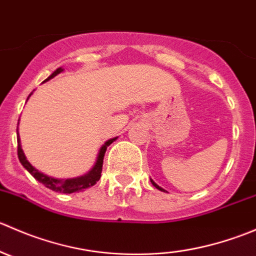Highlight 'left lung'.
Listing matches in <instances>:
<instances>
[{
  "mask_svg": "<svg viewBox=\"0 0 256 256\" xmlns=\"http://www.w3.org/2000/svg\"><path fill=\"white\" fill-rule=\"evenodd\" d=\"M150 180H151V183H152V184H154V187H156V188H157V190H162V192H166V193H168V192H167V190H164V188H162V187H160V186H158V184H157V183H156V182H154V180H152V178H150Z\"/></svg>",
  "mask_w": 256,
  "mask_h": 256,
  "instance_id": "8db88e82",
  "label": "left lung"
}]
</instances>
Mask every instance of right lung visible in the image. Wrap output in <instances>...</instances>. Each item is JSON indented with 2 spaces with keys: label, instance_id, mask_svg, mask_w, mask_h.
Returning <instances> with one entry per match:
<instances>
[{
  "label": "right lung",
  "instance_id": "right-lung-1",
  "mask_svg": "<svg viewBox=\"0 0 256 256\" xmlns=\"http://www.w3.org/2000/svg\"><path fill=\"white\" fill-rule=\"evenodd\" d=\"M63 70H64V69L62 68V66H60V68L56 69V70H54L53 73H52L50 76H49L48 78L46 79L43 82H48V80H50V79H53L54 76H58V74L62 73ZM32 94H33V92H30V96ZM30 96L27 98V100L30 99ZM116 138H110V140H108L106 142H105L102 147H100L99 152H98L96 161H95L94 166H92V168L90 170L89 172H86V174H82V176L74 177V178H66H66H54V177L48 176V174H42V172L38 171V170L34 166H32V164H30V161H28L27 157H26L24 152H23L22 146H20V134H18V128H17L18 158H20V162L22 164V166L24 167V168L27 170V171L30 172V174H32V176L34 177L36 180H38V182H40L42 184H44L46 187L49 188V190H56V192H60V193L79 192V190H86V188L92 187V186H94L95 183H96L98 180H100V177H102V162H104L105 152H106L108 147H109L110 144H112L114 141L116 140Z\"/></svg>",
  "mask_w": 256,
  "mask_h": 256
}]
</instances>
